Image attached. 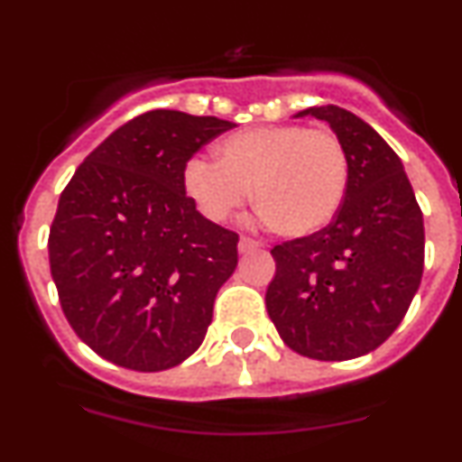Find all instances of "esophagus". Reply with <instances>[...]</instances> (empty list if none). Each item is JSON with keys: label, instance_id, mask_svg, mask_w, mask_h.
<instances>
[{"label": "esophagus", "instance_id": "34e87169", "mask_svg": "<svg viewBox=\"0 0 462 462\" xmlns=\"http://www.w3.org/2000/svg\"><path fill=\"white\" fill-rule=\"evenodd\" d=\"M257 248H261V241L250 239V236H241L239 239V253H253Z\"/></svg>", "mask_w": 462, "mask_h": 462}]
</instances>
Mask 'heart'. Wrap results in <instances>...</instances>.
Here are the masks:
<instances>
[{
	"mask_svg": "<svg viewBox=\"0 0 462 462\" xmlns=\"http://www.w3.org/2000/svg\"><path fill=\"white\" fill-rule=\"evenodd\" d=\"M217 162L189 158L185 194L209 221L239 212L254 188L261 217L286 236L324 230L346 199L351 165L342 138L306 125H265L230 134L214 149Z\"/></svg>",
	"mask_w": 462,
	"mask_h": 462,
	"instance_id": "b5f03b06",
	"label": "heart"
}]
</instances>
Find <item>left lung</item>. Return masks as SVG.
Returning <instances> with one entry per match:
<instances>
[{"instance_id":"8db88e82","label":"left lung","mask_w":462,"mask_h":462,"mask_svg":"<svg viewBox=\"0 0 462 462\" xmlns=\"http://www.w3.org/2000/svg\"><path fill=\"white\" fill-rule=\"evenodd\" d=\"M326 120L348 152L337 217L315 235L274 245L265 309L300 356L342 362L375 351L407 315L425 265L420 205L398 153L342 106L300 111Z\"/></svg>"}]
</instances>
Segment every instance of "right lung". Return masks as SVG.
Returning a JSON list of instances; mask_svg holds the SVG:
<instances>
[{"label":"right lung","mask_w":462,"mask_h":462,"mask_svg":"<svg viewBox=\"0 0 462 462\" xmlns=\"http://www.w3.org/2000/svg\"><path fill=\"white\" fill-rule=\"evenodd\" d=\"M235 123L153 109L102 141L60 197L51 277L78 337L132 371H165L201 346L239 235L185 194V162Z\"/></svg>","instance_id":"obj_1"}]
</instances>
